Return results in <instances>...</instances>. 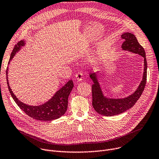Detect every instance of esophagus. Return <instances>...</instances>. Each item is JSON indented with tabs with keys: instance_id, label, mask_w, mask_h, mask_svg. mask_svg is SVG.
I'll use <instances>...</instances> for the list:
<instances>
[{
	"instance_id": "esophagus-1",
	"label": "esophagus",
	"mask_w": 159,
	"mask_h": 159,
	"mask_svg": "<svg viewBox=\"0 0 159 159\" xmlns=\"http://www.w3.org/2000/svg\"><path fill=\"white\" fill-rule=\"evenodd\" d=\"M75 79L77 81H80L83 79V73L82 72H78L75 75Z\"/></svg>"
}]
</instances>
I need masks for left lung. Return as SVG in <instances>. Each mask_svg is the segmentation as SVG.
<instances>
[{
	"label": "left lung",
	"mask_w": 159,
	"mask_h": 159,
	"mask_svg": "<svg viewBox=\"0 0 159 159\" xmlns=\"http://www.w3.org/2000/svg\"><path fill=\"white\" fill-rule=\"evenodd\" d=\"M121 38L124 40L121 45L124 50H129L138 54L144 57V71L143 78L138 88L130 96L123 99H109L103 97L96 74L94 73H90V77L94 82L92 85L93 107L98 113L105 116L118 115L132 107L140 98L146 83L147 62L144 48L139 43L136 37L132 33H125L121 35Z\"/></svg>",
	"instance_id": "8db88e82"
}]
</instances>
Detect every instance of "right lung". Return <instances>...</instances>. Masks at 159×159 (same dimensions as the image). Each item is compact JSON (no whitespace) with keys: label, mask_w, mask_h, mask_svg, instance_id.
<instances>
[{"label":"right lung","mask_w":159,"mask_h":159,"mask_svg":"<svg viewBox=\"0 0 159 159\" xmlns=\"http://www.w3.org/2000/svg\"><path fill=\"white\" fill-rule=\"evenodd\" d=\"M24 42L20 41L18 45H15L13 50L11 54L9 61L11 60L18 50L21 46H24ZM6 79L8 89L12 98L18 105L20 109H22L26 114L33 119L40 121H52L56 120L64 115L68 108V97L73 88V82L71 80H69L65 85L56 92L49 101L47 103L39 105V106H30L21 102L15 97L9 86L7 79V69L6 70Z\"/></svg>","instance_id":"add662e5"}]
</instances>
